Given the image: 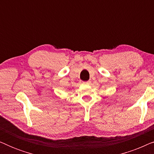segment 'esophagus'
Returning a JSON list of instances; mask_svg holds the SVG:
<instances>
[{
  "label": "esophagus",
  "instance_id": "obj_1",
  "mask_svg": "<svg viewBox=\"0 0 154 154\" xmlns=\"http://www.w3.org/2000/svg\"><path fill=\"white\" fill-rule=\"evenodd\" d=\"M83 83H84V84H90V81H85V82H83Z\"/></svg>",
  "mask_w": 154,
  "mask_h": 154
}]
</instances>
